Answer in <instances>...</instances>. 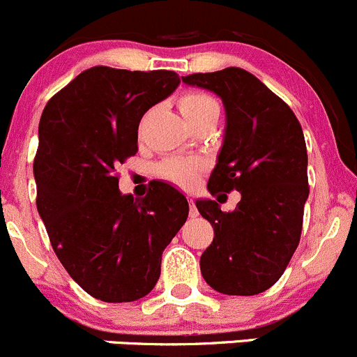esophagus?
Masks as SVG:
<instances>
[{
    "mask_svg": "<svg viewBox=\"0 0 357 357\" xmlns=\"http://www.w3.org/2000/svg\"><path fill=\"white\" fill-rule=\"evenodd\" d=\"M188 202H190V218H197V215H199V211H197L195 204H193L192 199H190Z\"/></svg>",
    "mask_w": 357,
    "mask_h": 357,
    "instance_id": "esophagus-1",
    "label": "esophagus"
}]
</instances>
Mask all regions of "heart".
Segmentation results:
<instances>
[{"label": "heart", "mask_w": 357, "mask_h": 357, "mask_svg": "<svg viewBox=\"0 0 357 357\" xmlns=\"http://www.w3.org/2000/svg\"><path fill=\"white\" fill-rule=\"evenodd\" d=\"M178 107L186 121H192V119L199 117V115L205 114V112L219 110L214 98L199 91L185 93L179 98ZM199 172L200 162L193 160V158H169V160H165L160 165V174L165 179H169V181L176 183L179 186H185V188L195 185L197 178H199Z\"/></svg>", "instance_id": "1"}]
</instances>
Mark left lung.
Returning <instances> with one entry per match:
<instances>
[{
	"label": "left lung",
	"instance_id": "obj_1",
	"mask_svg": "<svg viewBox=\"0 0 357 357\" xmlns=\"http://www.w3.org/2000/svg\"><path fill=\"white\" fill-rule=\"evenodd\" d=\"M188 86L214 93L225 107V135L208 178L211 195L240 192L235 211L195 202L214 226L200 271L214 290L255 295L275 285L298 245L309 197L304 132L290 107L243 68L192 74Z\"/></svg>",
	"mask_w": 357,
	"mask_h": 357
}]
</instances>
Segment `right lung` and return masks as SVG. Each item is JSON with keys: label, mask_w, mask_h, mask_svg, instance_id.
Returning a JSON list of instances; mask_svg holds the SVG:
<instances>
[{"label": "right lung", "mask_w": 357, "mask_h": 357, "mask_svg": "<svg viewBox=\"0 0 357 357\" xmlns=\"http://www.w3.org/2000/svg\"><path fill=\"white\" fill-rule=\"evenodd\" d=\"M172 70L91 67L56 93L39 121L34 158L38 212L70 278L103 302L145 297L164 248L188 218L179 190L155 181L122 195L115 167L138 152L146 110L179 86Z\"/></svg>", "instance_id": "add662e5"}]
</instances>
